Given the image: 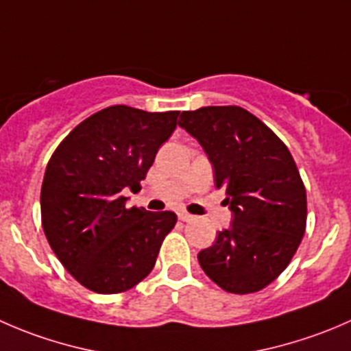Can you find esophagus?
<instances>
[{
	"label": "esophagus",
	"mask_w": 351,
	"mask_h": 351,
	"mask_svg": "<svg viewBox=\"0 0 351 351\" xmlns=\"http://www.w3.org/2000/svg\"><path fill=\"white\" fill-rule=\"evenodd\" d=\"M178 219L180 221H192L193 216H192V214L185 213V210H182V213H178Z\"/></svg>",
	"instance_id": "esophagus-1"
}]
</instances>
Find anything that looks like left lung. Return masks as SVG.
<instances>
[{"label":"left lung","instance_id":"left-lung-1","mask_svg":"<svg viewBox=\"0 0 351 351\" xmlns=\"http://www.w3.org/2000/svg\"><path fill=\"white\" fill-rule=\"evenodd\" d=\"M178 125L202 145L226 190L230 228L199 252L200 267L230 293H255L290 264L305 233L307 193L287 145L240 106L183 111Z\"/></svg>","mask_w":351,"mask_h":351}]
</instances>
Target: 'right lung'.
Returning a JSON list of instances; mask_svg holds the SVG:
<instances>
[{"label":"right lung","mask_w":351,"mask_h":351,"mask_svg":"<svg viewBox=\"0 0 351 351\" xmlns=\"http://www.w3.org/2000/svg\"><path fill=\"white\" fill-rule=\"evenodd\" d=\"M180 111L110 106L73 128L51 156L40 189L44 234L64 269L90 291L121 293L152 271L171 210L127 209Z\"/></svg>","instance_id":"obj_1"}]
</instances>
